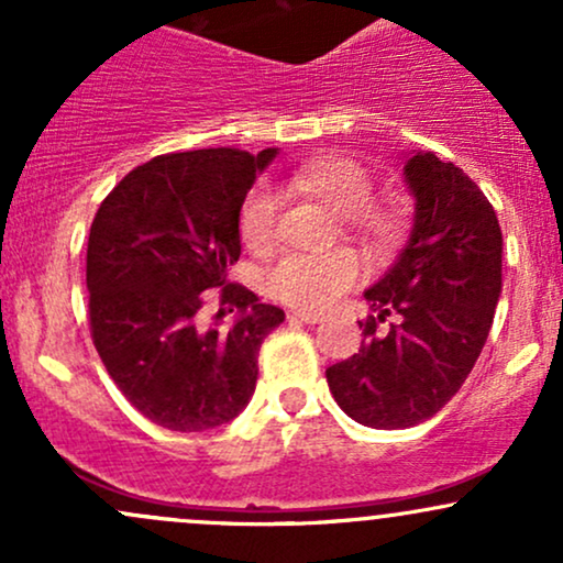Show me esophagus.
<instances>
[{
  "label": "esophagus",
  "mask_w": 563,
  "mask_h": 563,
  "mask_svg": "<svg viewBox=\"0 0 563 563\" xmlns=\"http://www.w3.org/2000/svg\"><path fill=\"white\" fill-rule=\"evenodd\" d=\"M288 320H299V322H309V325H314V322L322 320V312H314V309H294V312L288 314Z\"/></svg>",
  "instance_id": "esophagus-1"
}]
</instances>
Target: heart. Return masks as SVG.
Here are the masks:
<instances>
[{
  "instance_id": "obj_1",
  "label": "heart",
  "mask_w": 563,
  "mask_h": 563,
  "mask_svg": "<svg viewBox=\"0 0 563 563\" xmlns=\"http://www.w3.org/2000/svg\"><path fill=\"white\" fill-rule=\"evenodd\" d=\"M288 185L307 196L320 198L344 217L354 232L365 238L373 249H391L407 232V209L399 198H373L376 179L346 156L309 158L288 174ZM238 230L245 249L262 254L275 243L277 203L264 187L251 190L245 198ZM360 262L352 251L333 249L320 254H288L269 269L264 286L275 299L294 307H325L354 286Z\"/></svg>"
}]
</instances>
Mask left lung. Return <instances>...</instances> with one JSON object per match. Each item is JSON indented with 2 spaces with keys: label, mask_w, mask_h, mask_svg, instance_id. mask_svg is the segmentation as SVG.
<instances>
[{
  "label": "left lung",
  "mask_w": 563,
  "mask_h": 563,
  "mask_svg": "<svg viewBox=\"0 0 563 563\" xmlns=\"http://www.w3.org/2000/svg\"><path fill=\"white\" fill-rule=\"evenodd\" d=\"M416 224L399 260L365 290L363 344L325 371L333 399L371 429L437 416L479 360L503 288V232L479 185L434 153L407 158Z\"/></svg>",
  "instance_id": "1"
}]
</instances>
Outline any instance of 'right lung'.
Wrapping results in <instances>:
<instances>
[{"label": "right lung", "mask_w": 563, "mask_h": 563, "mask_svg": "<svg viewBox=\"0 0 563 563\" xmlns=\"http://www.w3.org/2000/svg\"><path fill=\"white\" fill-rule=\"evenodd\" d=\"M275 147L166 153L137 166L97 209L87 243L89 333L108 376L147 421L209 431L249 405L262 341L286 320L228 280L241 256L238 217ZM242 312L228 332L206 327L205 290Z\"/></svg>", "instance_id": "1"}]
</instances>
